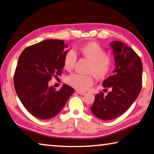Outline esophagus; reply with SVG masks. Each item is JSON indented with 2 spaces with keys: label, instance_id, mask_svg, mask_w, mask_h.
I'll use <instances>...</instances> for the list:
<instances>
[{
  "label": "esophagus",
  "instance_id": "obj_1",
  "mask_svg": "<svg viewBox=\"0 0 154 154\" xmlns=\"http://www.w3.org/2000/svg\"><path fill=\"white\" fill-rule=\"evenodd\" d=\"M76 92L80 95H84L85 94V92H82V91H76Z\"/></svg>",
  "mask_w": 154,
  "mask_h": 154
}]
</instances>
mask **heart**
<instances>
[{
    "label": "heart",
    "instance_id": "obj_1",
    "mask_svg": "<svg viewBox=\"0 0 154 154\" xmlns=\"http://www.w3.org/2000/svg\"><path fill=\"white\" fill-rule=\"evenodd\" d=\"M80 53L91 61L88 72L93 73L98 78L105 77L111 70L113 59L106 54V51L97 42H90L80 48ZM77 61L76 51L70 50L65 54L63 66L68 70L73 69ZM69 85L79 91H85L94 84V78L91 74L84 75L78 73L72 74L66 78Z\"/></svg>",
    "mask_w": 154,
    "mask_h": 154
}]
</instances>
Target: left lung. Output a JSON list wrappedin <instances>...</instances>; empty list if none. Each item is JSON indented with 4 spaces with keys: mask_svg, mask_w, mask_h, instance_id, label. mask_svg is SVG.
I'll return each instance as SVG.
<instances>
[{
    "mask_svg": "<svg viewBox=\"0 0 154 154\" xmlns=\"http://www.w3.org/2000/svg\"><path fill=\"white\" fill-rule=\"evenodd\" d=\"M111 45L115 60L112 75L104 80L103 86L110 91L96 94L91 107L92 113L102 120H111L129 109L140 93L143 66L140 56L123 43L113 42Z\"/></svg>",
    "mask_w": 154,
    "mask_h": 154,
    "instance_id": "1",
    "label": "left lung"
}]
</instances>
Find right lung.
<instances>
[{
	"mask_svg": "<svg viewBox=\"0 0 154 154\" xmlns=\"http://www.w3.org/2000/svg\"><path fill=\"white\" fill-rule=\"evenodd\" d=\"M66 47L63 40L47 39L29 46L19 56L13 78L14 89L25 108L40 119L56 116L74 92L65 84L60 91L48 85L52 77L62 73Z\"/></svg>",
	"mask_w": 154,
	"mask_h": 154,
	"instance_id": "right-lung-1",
	"label": "right lung"
}]
</instances>
